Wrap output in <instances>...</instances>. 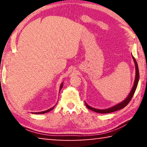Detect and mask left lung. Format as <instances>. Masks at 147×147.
<instances>
[{
    "label": "left lung",
    "instance_id": "obj_1",
    "mask_svg": "<svg viewBox=\"0 0 147 147\" xmlns=\"http://www.w3.org/2000/svg\"><path fill=\"white\" fill-rule=\"evenodd\" d=\"M132 56V55H131ZM132 58L134 59V63H135V67H136V77H135V81H134V84L133 86V88L131 89V90L130 91V94H128L127 98H126L125 100H124L123 102H121L117 105L114 106L111 108H109L108 109H96V108H93L92 107L89 106L88 104H87L86 102V106L87 108L88 109H91V110L94 111V112H97L99 113H111L113 112V111H116L117 110H119V109H121L124 108L127 104L130 102V101L131 100V98L134 96V94L135 93V91L136 90L137 86H138V81H139V69H138V63H137V61L136 60V59L134 57L132 56Z\"/></svg>",
    "mask_w": 147,
    "mask_h": 147
}]
</instances>
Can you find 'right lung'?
<instances>
[{
  "label": "right lung",
  "mask_w": 147,
  "mask_h": 147,
  "mask_svg": "<svg viewBox=\"0 0 147 147\" xmlns=\"http://www.w3.org/2000/svg\"><path fill=\"white\" fill-rule=\"evenodd\" d=\"M62 88H63V83H62V84H61L60 88H59V91H60V90H61ZM54 107H55V106H54V107H53V108H50V109H47V110H46V111H41V112H36V113H35V114H43V113H45L49 112V111H51L52 109H54Z\"/></svg>",
  "instance_id": "1"
}]
</instances>
